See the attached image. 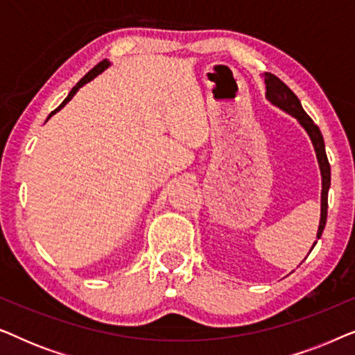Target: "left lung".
Segmentation results:
<instances>
[{"instance_id":"8db88e82","label":"left lung","mask_w":355,"mask_h":355,"mask_svg":"<svg viewBox=\"0 0 355 355\" xmlns=\"http://www.w3.org/2000/svg\"><path fill=\"white\" fill-rule=\"evenodd\" d=\"M265 84H266V98L271 105L278 106L279 110L286 111V113L294 116L297 119V123L302 125L305 132L312 140L315 155H317L318 166H320V174H322V213H320V225H318V232L317 239L322 237V232L324 230V225H327V213H328V191L329 184H331V168H329L327 150H324V140L323 135L320 132L318 125L313 123L312 118L305 113L302 105H300V100L295 96L293 90L289 89L288 85L284 84L283 80L278 79L275 74H270V72H265ZM317 244V241L313 242L312 249ZM310 249V252H312Z\"/></svg>"}]
</instances>
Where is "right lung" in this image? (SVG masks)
<instances>
[{
    "instance_id": "obj_1",
    "label": "right lung",
    "mask_w": 355,
    "mask_h": 355,
    "mask_svg": "<svg viewBox=\"0 0 355 355\" xmlns=\"http://www.w3.org/2000/svg\"><path fill=\"white\" fill-rule=\"evenodd\" d=\"M110 66V61L108 60H103V61H101V62H98V64H96L95 67H94V69H92V71H89V72H87V74L84 76V77H82V79L79 80V82H77V84H76V87H72V90L69 92V95H67L66 96V98H64V101H62V103L60 105V106H58V108L55 110V111H51V114L50 116H48V119H50L51 118V116L53 114H55V113H58V111H60L61 108H64V106H66V103H67V101H71L72 100V96H74L76 94H77V90H79L80 89V87H84L85 84H89V82L92 80V79H95V77L96 76H98V74H101V72H103L105 69H106V67H108ZM46 119V121H48Z\"/></svg>"
}]
</instances>
